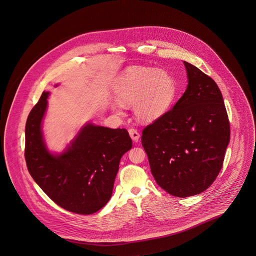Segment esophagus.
<instances>
[{
	"label": "esophagus",
	"mask_w": 256,
	"mask_h": 256,
	"mask_svg": "<svg viewBox=\"0 0 256 256\" xmlns=\"http://www.w3.org/2000/svg\"><path fill=\"white\" fill-rule=\"evenodd\" d=\"M128 134L130 135L132 139L134 141H135V142H137V141L139 140L140 134L137 132V130H135V128H130V130H128Z\"/></svg>",
	"instance_id": "34e87169"
}]
</instances>
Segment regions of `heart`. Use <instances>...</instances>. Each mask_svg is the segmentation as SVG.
<instances>
[{
  "mask_svg": "<svg viewBox=\"0 0 256 256\" xmlns=\"http://www.w3.org/2000/svg\"><path fill=\"white\" fill-rule=\"evenodd\" d=\"M119 102L111 104L121 114L120 104H132L136 118L142 122L158 120L170 108L176 93L174 76L154 68L132 67L128 69L114 86Z\"/></svg>",
  "mask_w": 256,
  "mask_h": 256,
  "instance_id": "obj_1",
  "label": "heart"
}]
</instances>
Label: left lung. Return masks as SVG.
I'll list each match as a JSON object with an SVG mask.
<instances>
[{"label": "left lung", "instance_id": "left-lung-1", "mask_svg": "<svg viewBox=\"0 0 256 256\" xmlns=\"http://www.w3.org/2000/svg\"><path fill=\"white\" fill-rule=\"evenodd\" d=\"M188 86L172 110L146 126L141 142L150 172L170 195H198L214 182L222 167L230 126L217 84L183 61Z\"/></svg>", "mask_w": 256, "mask_h": 256}]
</instances>
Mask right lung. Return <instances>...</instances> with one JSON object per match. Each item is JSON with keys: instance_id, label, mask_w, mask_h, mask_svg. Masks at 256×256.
Masks as SVG:
<instances>
[{"instance_id": "1", "label": "right lung", "mask_w": 256, "mask_h": 256, "mask_svg": "<svg viewBox=\"0 0 256 256\" xmlns=\"http://www.w3.org/2000/svg\"><path fill=\"white\" fill-rule=\"evenodd\" d=\"M48 95L42 93L26 122L28 170L58 206L76 214H93L110 200L120 160L132 148V140L126 128L89 124L63 154H50L41 132Z\"/></svg>"}]
</instances>
